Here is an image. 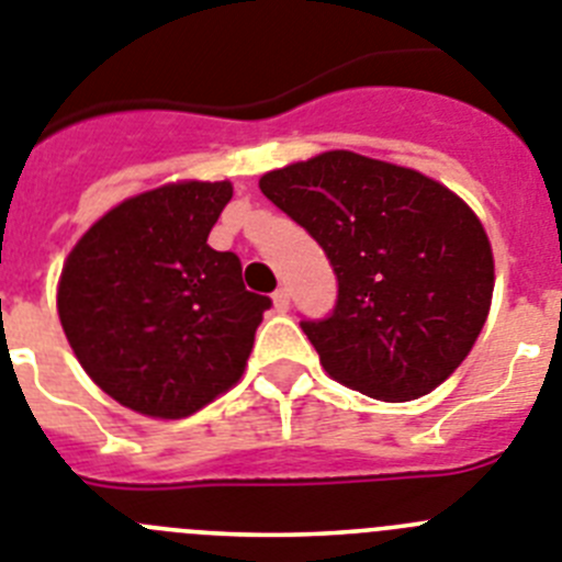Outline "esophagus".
<instances>
[{"label":"esophagus","mask_w":562,"mask_h":562,"mask_svg":"<svg viewBox=\"0 0 562 562\" xmlns=\"http://www.w3.org/2000/svg\"><path fill=\"white\" fill-rule=\"evenodd\" d=\"M288 305H291V296H288L285 288H277L274 291V308L277 311H288Z\"/></svg>","instance_id":"esophagus-1"}]
</instances>
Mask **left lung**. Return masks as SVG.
Masks as SVG:
<instances>
[{
    "mask_svg": "<svg viewBox=\"0 0 562 562\" xmlns=\"http://www.w3.org/2000/svg\"><path fill=\"white\" fill-rule=\"evenodd\" d=\"M260 189L334 266V311L300 325L336 382L409 402L467 359L490 314L495 262L456 192L348 149L274 169Z\"/></svg>",
    "mask_w": 562,
    "mask_h": 562,
    "instance_id": "obj_1",
    "label": "left lung"
}]
</instances>
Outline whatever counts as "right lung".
Returning a JSON list of instances; mask_svg holds the SVG:
<instances>
[{
  "label": "right lung",
  "instance_id": "add662e5",
  "mask_svg": "<svg viewBox=\"0 0 562 562\" xmlns=\"http://www.w3.org/2000/svg\"><path fill=\"white\" fill-rule=\"evenodd\" d=\"M232 183L183 180L92 223L58 280V319L92 382L153 418H187L240 382L271 300L209 232Z\"/></svg>",
  "mask_w": 562,
  "mask_h": 562
}]
</instances>
